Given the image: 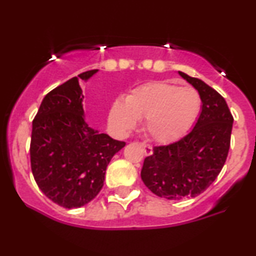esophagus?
Listing matches in <instances>:
<instances>
[{
    "instance_id": "1",
    "label": "esophagus",
    "mask_w": 256,
    "mask_h": 256,
    "mask_svg": "<svg viewBox=\"0 0 256 256\" xmlns=\"http://www.w3.org/2000/svg\"><path fill=\"white\" fill-rule=\"evenodd\" d=\"M140 146L143 148V152L146 154V156H150L152 154V146H149V144L146 143H140Z\"/></svg>"
}]
</instances>
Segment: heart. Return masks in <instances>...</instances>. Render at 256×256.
<instances>
[{
  "label": "heart",
  "instance_id": "1",
  "mask_svg": "<svg viewBox=\"0 0 256 256\" xmlns=\"http://www.w3.org/2000/svg\"><path fill=\"white\" fill-rule=\"evenodd\" d=\"M202 108L198 90L170 82H150L134 88L125 101L110 104L108 124L118 136H125L146 119V130L160 143L178 140L190 128Z\"/></svg>",
  "mask_w": 256,
  "mask_h": 256
}]
</instances>
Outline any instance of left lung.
<instances>
[{
	"instance_id": "obj_1",
	"label": "left lung",
	"mask_w": 256,
	"mask_h": 256,
	"mask_svg": "<svg viewBox=\"0 0 256 256\" xmlns=\"http://www.w3.org/2000/svg\"><path fill=\"white\" fill-rule=\"evenodd\" d=\"M202 98L194 128L168 146H154L144 160L140 176L154 194L169 200L199 196L216 180L226 161L232 114L224 98L202 80L178 72Z\"/></svg>"
}]
</instances>
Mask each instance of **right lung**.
Masks as SVG:
<instances>
[{
    "label": "right lung",
    "mask_w": 256,
    "mask_h": 256,
    "mask_svg": "<svg viewBox=\"0 0 256 256\" xmlns=\"http://www.w3.org/2000/svg\"><path fill=\"white\" fill-rule=\"evenodd\" d=\"M96 72H82L52 89L33 119V176L48 199L66 208H81L98 194L107 166L126 144L98 134L83 116L81 84Z\"/></svg>",
    "instance_id": "right-lung-1"
}]
</instances>
